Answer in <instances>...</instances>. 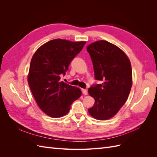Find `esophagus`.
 I'll use <instances>...</instances> for the list:
<instances>
[{
  "instance_id": "1",
  "label": "esophagus",
  "mask_w": 157,
  "mask_h": 157,
  "mask_svg": "<svg viewBox=\"0 0 157 157\" xmlns=\"http://www.w3.org/2000/svg\"><path fill=\"white\" fill-rule=\"evenodd\" d=\"M82 92L84 95H87L88 94V90L86 89H82Z\"/></svg>"
}]
</instances>
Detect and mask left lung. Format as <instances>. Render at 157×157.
<instances>
[{
    "label": "left lung",
    "instance_id": "left-lung-1",
    "mask_svg": "<svg viewBox=\"0 0 157 157\" xmlns=\"http://www.w3.org/2000/svg\"><path fill=\"white\" fill-rule=\"evenodd\" d=\"M95 78L102 82L88 89L95 103L88 109L90 115L100 121L110 119L126 101L132 85L131 63L126 54L106 40L89 44Z\"/></svg>",
    "mask_w": 157,
    "mask_h": 157
}]
</instances>
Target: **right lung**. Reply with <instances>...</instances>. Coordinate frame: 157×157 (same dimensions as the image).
<instances>
[{"label": "right lung", "instance_id": "right-lung-1", "mask_svg": "<svg viewBox=\"0 0 157 157\" xmlns=\"http://www.w3.org/2000/svg\"><path fill=\"white\" fill-rule=\"evenodd\" d=\"M86 42L54 39L40 46L33 56L28 83L37 105L50 117L65 115L71 103L81 96L79 88L61 81L60 76L65 74Z\"/></svg>", "mask_w": 157, "mask_h": 157}]
</instances>
